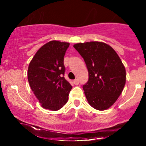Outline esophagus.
<instances>
[{
  "mask_svg": "<svg viewBox=\"0 0 146 146\" xmlns=\"http://www.w3.org/2000/svg\"><path fill=\"white\" fill-rule=\"evenodd\" d=\"M73 83L75 84V85H78L79 84V81H78V79H76V80H73Z\"/></svg>",
  "mask_w": 146,
  "mask_h": 146,
  "instance_id": "34e87169",
  "label": "esophagus"
}]
</instances>
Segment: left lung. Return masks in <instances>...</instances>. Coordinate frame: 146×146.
<instances>
[{
	"mask_svg": "<svg viewBox=\"0 0 146 146\" xmlns=\"http://www.w3.org/2000/svg\"><path fill=\"white\" fill-rule=\"evenodd\" d=\"M73 47L83 58L89 78L82 88L88 103L106 110L117 100L126 83V70L116 51L100 42L78 43Z\"/></svg>",
	"mask_w": 146,
	"mask_h": 146,
	"instance_id": "obj_1",
	"label": "left lung"
}]
</instances>
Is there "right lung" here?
I'll use <instances>...</instances> for the list:
<instances>
[{
    "instance_id": "obj_1",
    "label": "right lung",
    "mask_w": 146,
    "mask_h": 146,
    "mask_svg": "<svg viewBox=\"0 0 146 146\" xmlns=\"http://www.w3.org/2000/svg\"><path fill=\"white\" fill-rule=\"evenodd\" d=\"M69 45L68 42L51 41L38 50L29 63V86L44 109L56 111L68 100L72 86L64 77V58Z\"/></svg>"
}]
</instances>
